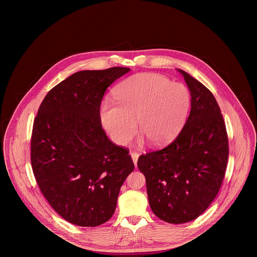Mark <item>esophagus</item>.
<instances>
[{
    "label": "esophagus",
    "mask_w": 257,
    "mask_h": 257,
    "mask_svg": "<svg viewBox=\"0 0 257 257\" xmlns=\"http://www.w3.org/2000/svg\"><path fill=\"white\" fill-rule=\"evenodd\" d=\"M130 156H131V158H132V160H133L134 166L136 167V166H137V161H138V157H139V155H138L136 152H132V153L130 154Z\"/></svg>",
    "instance_id": "obj_1"
}]
</instances>
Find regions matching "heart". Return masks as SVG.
<instances>
[{
	"label": "heart",
	"mask_w": 257,
	"mask_h": 257,
	"mask_svg": "<svg viewBox=\"0 0 257 257\" xmlns=\"http://www.w3.org/2000/svg\"><path fill=\"white\" fill-rule=\"evenodd\" d=\"M115 103L99 108L103 128L119 145H127L139 132L154 148L170 143L180 132L190 107L186 86L155 73L133 75L113 90Z\"/></svg>",
	"instance_id": "1"
}]
</instances>
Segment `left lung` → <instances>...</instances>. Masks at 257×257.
I'll list each match as a JSON object with an SVG mask.
<instances>
[{"instance_id": "obj_1", "label": "left lung", "mask_w": 257, "mask_h": 257, "mask_svg": "<svg viewBox=\"0 0 257 257\" xmlns=\"http://www.w3.org/2000/svg\"><path fill=\"white\" fill-rule=\"evenodd\" d=\"M179 72L191 93L189 117L174 141L137 162L152 210L170 224L193 221L210 205L229 158L226 125L213 94L185 71Z\"/></svg>"}]
</instances>
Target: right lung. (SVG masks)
<instances>
[{"label":"right lung","instance_id":"add662e5","mask_svg":"<svg viewBox=\"0 0 257 257\" xmlns=\"http://www.w3.org/2000/svg\"><path fill=\"white\" fill-rule=\"evenodd\" d=\"M129 71L76 72L48 92L34 118L30 161L36 183L50 205L76 226L107 222L134 169L128 149L107 138L99 118L106 88Z\"/></svg>","mask_w":257,"mask_h":257}]
</instances>
